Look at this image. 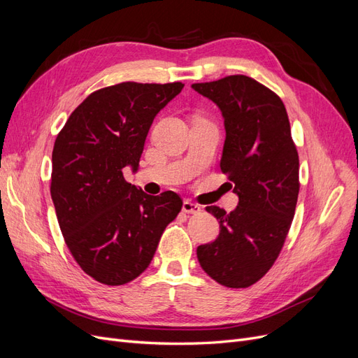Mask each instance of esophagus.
Returning a JSON list of instances; mask_svg holds the SVG:
<instances>
[{"label":"esophagus","instance_id":"1","mask_svg":"<svg viewBox=\"0 0 358 358\" xmlns=\"http://www.w3.org/2000/svg\"><path fill=\"white\" fill-rule=\"evenodd\" d=\"M182 210L185 212V213L196 215V213H199L201 209H200L199 204L192 203V201H189V200H185V201H183V204H182Z\"/></svg>","mask_w":358,"mask_h":358}]
</instances>
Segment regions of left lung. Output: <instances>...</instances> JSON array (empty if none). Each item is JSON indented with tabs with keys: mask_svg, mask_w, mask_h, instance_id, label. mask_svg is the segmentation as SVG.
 Masks as SVG:
<instances>
[{
	"mask_svg": "<svg viewBox=\"0 0 358 358\" xmlns=\"http://www.w3.org/2000/svg\"><path fill=\"white\" fill-rule=\"evenodd\" d=\"M220 107L225 125L221 171L239 196L236 210H206L220 221V236L197 248L201 268L229 288L262 279L280 254L299 197V154L279 95L245 74L194 83Z\"/></svg>",
	"mask_w": 358,
	"mask_h": 358,
	"instance_id": "8db88e82",
	"label": "left lung"
}]
</instances>
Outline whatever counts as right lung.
Segmentation results:
<instances>
[{
    "label": "right lung",
    "instance_id": "obj_1",
    "mask_svg": "<svg viewBox=\"0 0 358 358\" xmlns=\"http://www.w3.org/2000/svg\"><path fill=\"white\" fill-rule=\"evenodd\" d=\"M182 88V82L106 86L76 107L57 136L50 196L59 229L76 263L104 285L142 275L182 209L176 192L148 196L122 173L137 170L154 117Z\"/></svg>",
    "mask_w": 358,
    "mask_h": 358
}]
</instances>
